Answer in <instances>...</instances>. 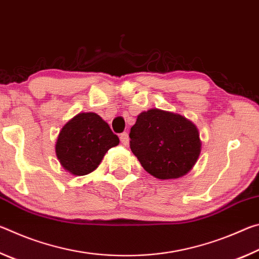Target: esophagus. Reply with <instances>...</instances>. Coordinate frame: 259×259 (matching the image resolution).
<instances>
[{
	"label": "esophagus",
	"instance_id": "1",
	"mask_svg": "<svg viewBox=\"0 0 259 259\" xmlns=\"http://www.w3.org/2000/svg\"><path fill=\"white\" fill-rule=\"evenodd\" d=\"M120 140H121V143L123 144V145H128V143H129V135L126 134V133L121 134L120 135Z\"/></svg>",
	"mask_w": 259,
	"mask_h": 259
}]
</instances>
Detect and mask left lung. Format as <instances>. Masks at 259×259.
<instances>
[{"label": "left lung", "mask_w": 259, "mask_h": 259, "mask_svg": "<svg viewBox=\"0 0 259 259\" xmlns=\"http://www.w3.org/2000/svg\"><path fill=\"white\" fill-rule=\"evenodd\" d=\"M130 148L144 169L159 179H176L191 171L202 142L199 129L181 114L148 109L130 129Z\"/></svg>", "instance_id": "8db88e82"}]
</instances>
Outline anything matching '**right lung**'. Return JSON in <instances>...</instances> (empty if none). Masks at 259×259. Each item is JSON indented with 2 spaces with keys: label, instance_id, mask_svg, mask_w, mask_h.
<instances>
[{
  "label": "right lung",
  "instance_id": "right-lung-1",
  "mask_svg": "<svg viewBox=\"0 0 259 259\" xmlns=\"http://www.w3.org/2000/svg\"><path fill=\"white\" fill-rule=\"evenodd\" d=\"M119 143V137L98 114L78 113L59 131L55 150L65 170L84 176L97 169L106 152Z\"/></svg>",
  "mask_w": 259,
  "mask_h": 259
}]
</instances>
